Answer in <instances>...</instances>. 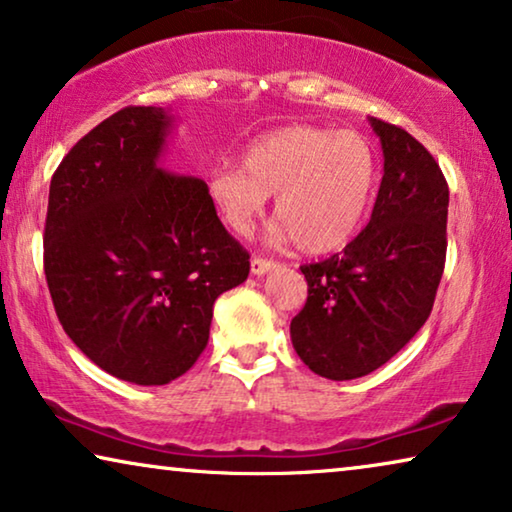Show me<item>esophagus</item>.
Listing matches in <instances>:
<instances>
[{
	"instance_id": "obj_1",
	"label": "esophagus",
	"mask_w": 512,
	"mask_h": 512,
	"mask_svg": "<svg viewBox=\"0 0 512 512\" xmlns=\"http://www.w3.org/2000/svg\"><path fill=\"white\" fill-rule=\"evenodd\" d=\"M272 268H277V261H270V258H261V256L251 258V272H254L256 277H261V274L270 272Z\"/></svg>"
}]
</instances>
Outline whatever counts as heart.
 <instances>
[{"label": "heart", "instance_id": "b5f03b06", "mask_svg": "<svg viewBox=\"0 0 512 512\" xmlns=\"http://www.w3.org/2000/svg\"><path fill=\"white\" fill-rule=\"evenodd\" d=\"M376 154L365 136L323 127H281L251 140L242 164L210 177V194L238 235H249L274 196L272 228L279 240L323 254L344 247L358 231L376 189Z\"/></svg>", "mask_w": 512, "mask_h": 512}]
</instances>
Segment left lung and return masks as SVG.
<instances>
[{
	"mask_svg": "<svg viewBox=\"0 0 512 512\" xmlns=\"http://www.w3.org/2000/svg\"><path fill=\"white\" fill-rule=\"evenodd\" d=\"M383 147L372 219L325 261L302 265L307 302L291 321L300 360L330 381L385 365L425 325L446 265L448 182L409 131L369 117Z\"/></svg>",
	"mask_w": 512,
	"mask_h": 512,
	"instance_id": "1",
	"label": "left lung"
}]
</instances>
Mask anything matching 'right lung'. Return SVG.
<instances>
[{
	"label": "right lung",
	"instance_id": "right-lung-1",
	"mask_svg": "<svg viewBox=\"0 0 512 512\" xmlns=\"http://www.w3.org/2000/svg\"><path fill=\"white\" fill-rule=\"evenodd\" d=\"M170 129L166 108H122L50 180L43 270L59 323L94 365L136 385L191 369L214 300L249 274L207 184L159 166Z\"/></svg>",
	"mask_w": 512,
	"mask_h": 512
}]
</instances>
